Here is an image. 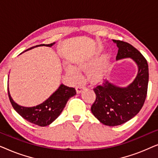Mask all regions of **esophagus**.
I'll list each match as a JSON object with an SVG mask.
<instances>
[{"label": "esophagus", "instance_id": "34e87169", "mask_svg": "<svg viewBox=\"0 0 158 158\" xmlns=\"http://www.w3.org/2000/svg\"><path fill=\"white\" fill-rule=\"evenodd\" d=\"M84 88H85V87H84V85H77L76 87V91H77V94H80V93H81L82 90H83Z\"/></svg>", "mask_w": 158, "mask_h": 158}]
</instances>
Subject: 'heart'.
I'll use <instances>...</instances> for the list:
<instances>
[{
    "label": "heart",
    "instance_id": "heart-1",
    "mask_svg": "<svg viewBox=\"0 0 158 158\" xmlns=\"http://www.w3.org/2000/svg\"><path fill=\"white\" fill-rule=\"evenodd\" d=\"M109 58V54H105L100 58L96 65L92 67L88 71V76L92 81H98L102 78L104 75L108 60ZM90 62H79L76 64L77 68L83 69L87 68L90 65ZM74 66L69 65L66 68V71L73 78H77L78 77V70Z\"/></svg>",
    "mask_w": 158,
    "mask_h": 158
}]
</instances>
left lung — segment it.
I'll list each match as a JSON object with an SVG mask.
<instances>
[{"instance_id": "1", "label": "left lung", "mask_w": 158, "mask_h": 158, "mask_svg": "<svg viewBox=\"0 0 158 158\" xmlns=\"http://www.w3.org/2000/svg\"><path fill=\"white\" fill-rule=\"evenodd\" d=\"M113 42L118 48L116 60L131 58L137 64L138 72L127 87H119L106 80L94 88L96 97L90 110L99 122L110 127L124 124L139 113L145 101L149 81L148 64L143 55L129 43Z\"/></svg>"}]
</instances>
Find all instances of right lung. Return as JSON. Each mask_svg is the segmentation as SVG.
<instances>
[{
  "label": "right lung",
  "mask_w": 158,
  "mask_h": 158,
  "mask_svg": "<svg viewBox=\"0 0 158 158\" xmlns=\"http://www.w3.org/2000/svg\"><path fill=\"white\" fill-rule=\"evenodd\" d=\"M55 44V42L49 44L36 45V46L32 47L31 48L27 49L24 52H27L29 49L39 46L51 47ZM24 52H23L22 53ZM8 92L10 103H11L15 111L28 122L40 127H46L52 124L63 111L69 99L76 94V91H75L74 88H70L63 85V84H61L57 88V90L54 92L42 103H40L36 106L25 107L19 105L18 103H16L13 100L11 96H10L8 85Z\"/></svg>",
  "instance_id": "obj_1"
}]
</instances>
